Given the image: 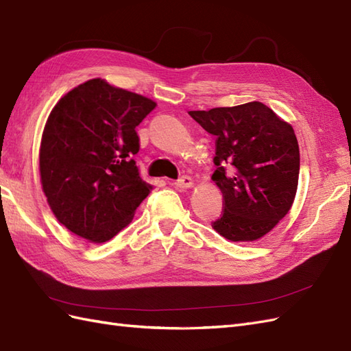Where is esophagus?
Returning <instances> with one entry per match:
<instances>
[{
    "instance_id": "esophagus-1",
    "label": "esophagus",
    "mask_w": 351,
    "mask_h": 351,
    "mask_svg": "<svg viewBox=\"0 0 351 351\" xmlns=\"http://www.w3.org/2000/svg\"><path fill=\"white\" fill-rule=\"evenodd\" d=\"M174 184H176V187H178V189H189V187H192L193 182H192V177L183 176V177H180Z\"/></svg>"
}]
</instances>
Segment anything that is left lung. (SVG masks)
Returning <instances> with one entry per match:
<instances>
[{
	"label": "left lung",
	"instance_id": "obj_1",
	"mask_svg": "<svg viewBox=\"0 0 351 351\" xmlns=\"http://www.w3.org/2000/svg\"><path fill=\"white\" fill-rule=\"evenodd\" d=\"M215 136L213 180L224 197L214 229L232 242L263 238L297 193L300 149L292 127L260 101L189 112Z\"/></svg>",
	"mask_w": 351,
	"mask_h": 351
}]
</instances>
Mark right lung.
<instances>
[{"mask_svg": "<svg viewBox=\"0 0 351 351\" xmlns=\"http://www.w3.org/2000/svg\"><path fill=\"white\" fill-rule=\"evenodd\" d=\"M156 106L140 94L90 80L51 110L43 132V191L58 220L91 242H106L132 220L154 186L140 177L136 127Z\"/></svg>", "mask_w": 351, "mask_h": 351, "instance_id": "add662e5", "label": "right lung"}]
</instances>
